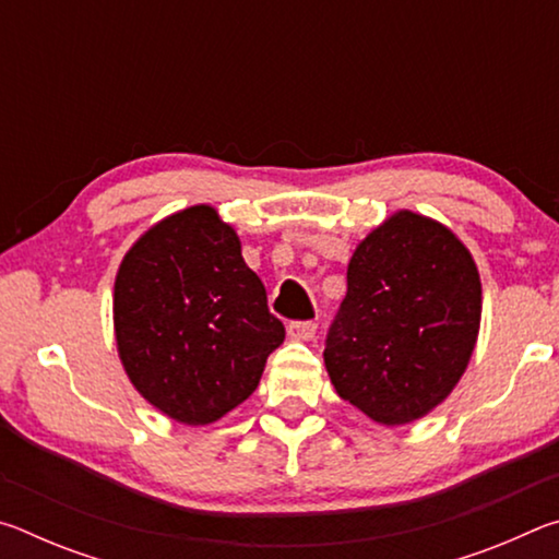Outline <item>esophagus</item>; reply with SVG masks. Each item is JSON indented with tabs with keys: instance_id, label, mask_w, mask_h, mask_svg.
Returning <instances> with one entry per match:
<instances>
[{
	"instance_id": "esophagus-1",
	"label": "esophagus",
	"mask_w": 559,
	"mask_h": 559,
	"mask_svg": "<svg viewBox=\"0 0 559 559\" xmlns=\"http://www.w3.org/2000/svg\"><path fill=\"white\" fill-rule=\"evenodd\" d=\"M316 320H293L288 323V337L296 340V343H308V340L316 337Z\"/></svg>"
}]
</instances>
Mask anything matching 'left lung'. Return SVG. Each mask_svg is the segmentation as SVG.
I'll return each mask as SVG.
<instances>
[{"label": "left lung", "instance_id": "left-lung-1", "mask_svg": "<svg viewBox=\"0 0 559 559\" xmlns=\"http://www.w3.org/2000/svg\"><path fill=\"white\" fill-rule=\"evenodd\" d=\"M480 306L476 261L459 236L409 210L392 214L349 259L323 353L330 382L377 424L421 419L466 372Z\"/></svg>", "mask_w": 559, "mask_h": 559}]
</instances>
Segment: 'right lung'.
<instances>
[{
	"instance_id": "right-lung-1",
	"label": "right lung",
	"mask_w": 559,
	"mask_h": 559,
	"mask_svg": "<svg viewBox=\"0 0 559 559\" xmlns=\"http://www.w3.org/2000/svg\"><path fill=\"white\" fill-rule=\"evenodd\" d=\"M112 325L132 386L169 419L204 427L249 400L286 328L210 204L165 216L122 259Z\"/></svg>"
}]
</instances>
